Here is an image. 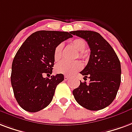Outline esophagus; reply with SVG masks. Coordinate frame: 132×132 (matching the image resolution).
I'll return each instance as SVG.
<instances>
[{
    "label": "esophagus",
    "mask_w": 132,
    "mask_h": 132,
    "mask_svg": "<svg viewBox=\"0 0 132 132\" xmlns=\"http://www.w3.org/2000/svg\"><path fill=\"white\" fill-rule=\"evenodd\" d=\"M69 77H68V76H64V80H69Z\"/></svg>",
    "instance_id": "34e87169"
}]
</instances>
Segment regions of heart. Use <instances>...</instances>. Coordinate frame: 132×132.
Masks as SVG:
<instances>
[{
  "mask_svg": "<svg viewBox=\"0 0 132 132\" xmlns=\"http://www.w3.org/2000/svg\"><path fill=\"white\" fill-rule=\"evenodd\" d=\"M71 45L78 51V56L82 59H85L87 56L85 53V49L87 47V43L85 40L82 38H76L73 40L71 42ZM63 45L59 44L54 49V58L55 61H58L60 59L62 54ZM82 67V64L80 61H61L56 66V71L58 73L71 76L76 72L80 70Z\"/></svg>",
  "mask_w": 132,
  "mask_h": 132,
  "instance_id": "heart-1",
  "label": "heart"
}]
</instances>
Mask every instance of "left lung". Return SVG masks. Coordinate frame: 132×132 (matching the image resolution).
Here are the masks:
<instances>
[{
    "label": "left lung",
    "mask_w": 132,
    "mask_h": 132,
    "mask_svg": "<svg viewBox=\"0 0 132 132\" xmlns=\"http://www.w3.org/2000/svg\"><path fill=\"white\" fill-rule=\"evenodd\" d=\"M87 42L91 52L88 63L80 73L90 79L73 91L74 98L84 108L98 111L116 98L121 82L120 60L111 45L100 34L91 31H71Z\"/></svg>",
    "instance_id": "obj_1"
}]
</instances>
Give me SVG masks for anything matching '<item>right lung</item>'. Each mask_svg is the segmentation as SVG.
<instances>
[{
	"mask_svg": "<svg viewBox=\"0 0 132 132\" xmlns=\"http://www.w3.org/2000/svg\"><path fill=\"white\" fill-rule=\"evenodd\" d=\"M71 34V31H36L17 51L12 64L11 84L14 97L24 110L35 113L50 103L56 86L64 77L61 73L51 78L43 76L52 74L54 49L72 38Z\"/></svg>",
	"mask_w": 132,
	"mask_h": 132,
	"instance_id": "right-lung-1",
	"label": "right lung"
}]
</instances>
